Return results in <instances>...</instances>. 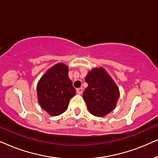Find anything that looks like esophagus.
I'll list each match as a JSON object with an SVG mask.
<instances>
[{
	"mask_svg": "<svg viewBox=\"0 0 158 158\" xmlns=\"http://www.w3.org/2000/svg\"><path fill=\"white\" fill-rule=\"evenodd\" d=\"M76 91H77V94H81L82 93H83V88H77V89L76 90Z\"/></svg>",
	"mask_w": 158,
	"mask_h": 158,
	"instance_id": "esophagus-1",
	"label": "esophagus"
}]
</instances>
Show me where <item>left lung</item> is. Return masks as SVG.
Instances as JSON below:
<instances>
[{"label": "left lung", "instance_id": "8db88e82", "mask_svg": "<svg viewBox=\"0 0 158 158\" xmlns=\"http://www.w3.org/2000/svg\"><path fill=\"white\" fill-rule=\"evenodd\" d=\"M88 87L83 98L93 115L105 116L115 109L119 98V89L103 68H93L85 77Z\"/></svg>", "mask_w": 158, "mask_h": 158}]
</instances>
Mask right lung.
I'll return each instance as SVG.
<instances>
[{"label":"right lung","mask_w":158,"mask_h":158,"mask_svg":"<svg viewBox=\"0 0 158 158\" xmlns=\"http://www.w3.org/2000/svg\"><path fill=\"white\" fill-rule=\"evenodd\" d=\"M68 72L65 64L57 63L49 68L38 82V102L49 115L55 116L64 113L70 98L75 95Z\"/></svg>","instance_id":"right-lung-1"}]
</instances>
